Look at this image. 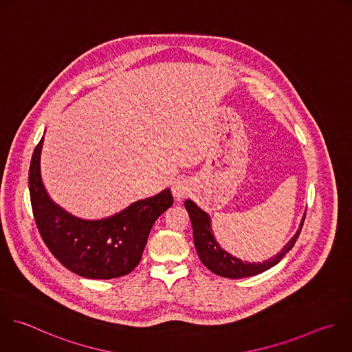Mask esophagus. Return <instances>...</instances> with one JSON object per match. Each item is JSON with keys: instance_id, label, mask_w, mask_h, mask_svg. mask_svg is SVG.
<instances>
[{"instance_id": "34e87169", "label": "esophagus", "mask_w": 352, "mask_h": 352, "mask_svg": "<svg viewBox=\"0 0 352 352\" xmlns=\"http://www.w3.org/2000/svg\"><path fill=\"white\" fill-rule=\"evenodd\" d=\"M187 191H188V188H187V184H186L184 180L177 179V180L173 183L172 192H173V195H175L177 199L186 197V195H187Z\"/></svg>"}]
</instances>
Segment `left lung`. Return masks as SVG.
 Returning <instances> with one entry per match:
<instances>
[{"label":"left lung","instance_id":"8db88e82","mask_svg":"<svg viewBox=\"0 0 352 352\" xmlns=\"http://www.w3.org/2000/svg\"><path fill=\"white\" fill-rule=\"evenodd\" d=\"M184 206H186V209L190 214V219H191L194 243H195V248H197V252H198V256H199L201 261L216 275H220V276H224V278H232V279L253 276V275L261 274L265 270L278 264L282 260V257L296 243V241L300 235L304 219H305V214H304L297 232L283 246V249L276 256H274L272 258H268L263 263H243L242 260L235 258L231 254H228L227 252H224L217 245V242L213 238L212 230H210V219L204 210H201L190 199H187L184 202Z\"/></svg>","mask_w":352,"mask_h":352}]
</instances>
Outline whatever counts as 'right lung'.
Listing matches in <instances>:
<instances>
[{
  "instance_id": "add662e5",
  "label": "right lung",
  "mask_w": 352,
  "mask_h": 352,
  "mask_svg": "<svg viewBox=\"0 0 352 352\" xmlns=\"http://www.w3.org/2000/svg\"><path fill=\"white\" fill-rule=\"evenodd\" d=\"M44 136L36 146L29 188L37 228L51 253L70 271L92 279L129 274L140 261L154 221L173 204L169 188L98 221L77 219L48 197L40 172Z\"/></svg>"
}]
</instances>
